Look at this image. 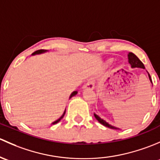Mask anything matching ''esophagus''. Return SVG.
Listing matches in <instances>:
<instances>
[{
    "label": "esophagus",
    "instance_id": "1",
    "mask_svg": "<svg viewBox=\"0 0 160 160\" xmlns=\"http://www.w3.org/2000/svg\"><path fill=\"white\" fill-rule=\"evenodd\" d=\"M84 88H90V89H93L95 88V81L94 79H89L87 82V83L84 85Z\"/></svg>",
    "mask_w": 160,
    "mask_h": 160
}]
</instances>
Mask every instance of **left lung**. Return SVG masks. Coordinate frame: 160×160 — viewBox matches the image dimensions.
<instances>
[{"mask_svg":"<svg viewBox=\"0 0 160 160\" xmlns=\"http://www.w3.org/2000/svg\"><path fill=\"white\" fill-rule=\"evenodd\" d=\"M128 57H129V62L130 65H131L132 68H145V66H144V65H143V63L141 62L140 60H139V58H138V57L136 55H134L133 53L130 52V53H129V55H128ZM148 75H149V80H150L151 83H152V79H151L150 75L149 74V72H148ZM94 116H95V118H96V119L98 120V121L101 124H102L103 126H106V127L110 128V129H119L118 128H116V127H115V126H111V125L108 124V123L106 122L105 120L102 119V118H100L98 115L94 114Z\"/></svg>","mask_w":160,"mask_h":160,"instance_id":"8db88e82","label":"left lung"}]
</instances>
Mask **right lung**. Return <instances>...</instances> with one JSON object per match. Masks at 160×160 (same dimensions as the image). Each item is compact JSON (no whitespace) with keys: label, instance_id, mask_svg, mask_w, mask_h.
<instances>
[{"label":"right lung","instance_id":"obj_1","mask_svg":"<svg viewBox=\"0 0 160 160\" xmlns=\"http://www.w3.org/2000/svg\"><path fill=\"white\" fill-rule=\"evenodd\" d=\"M47 52V51H46V50H44V49H40V50H38V51H36V52H34V53L32 54V55H36V54H41V53H43V52ZM77 93H78V92H77V91H75V92H72V93L71 94V95H70V98H71V97H72V96H74V95H76ZM65 110H66V109H65ZM65 112H64L63 115H62V116H61L60 118H58V120H56L55 122H54L52 123V124H53V125H54V124H56V123H58V122L60 121V120L62 119V118H63L64 116H65Z\"/></svg>","mask_w":160,"mask_h":160}]
</instances>
